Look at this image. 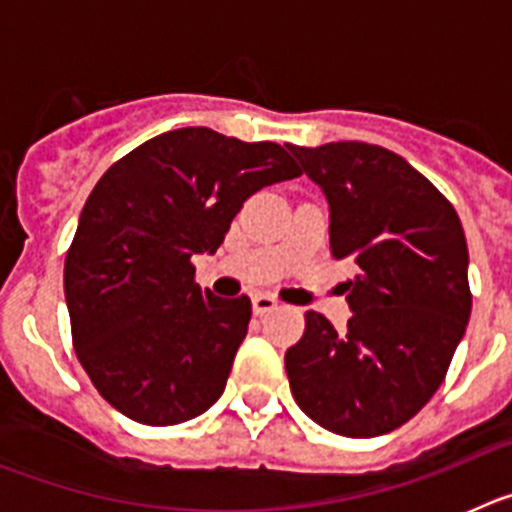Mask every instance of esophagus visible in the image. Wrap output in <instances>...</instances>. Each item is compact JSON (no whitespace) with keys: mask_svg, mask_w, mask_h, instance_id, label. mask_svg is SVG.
Here are the masks:
<instances>
[{"mask_svg":"<svg viewBox=\"0 0 512 512\" xmlns=\"http://www.w3.org/2000/svg\"><path fill=\"white\" fill-rule=\"evenodd\" d=\"M277 307H279L277 297H271V295H253V312H256V315H264V312L277 310Z\"/></svg>","mask_w":512,"mask_h":512,"instance_id":"esophagus-1","label":"esophagus"}]
</instances>
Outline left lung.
Returning <instances> with one entry per match:
<instances>
[{
    "instance_id": "left-lung-1",
    "label": "left lung",
    "mask_w": 512,
    "mask_h": 512,
    "mask_svg": "<svg viewBox=\"0 0 512 512\" xmlns=\"http://www.w3.org/2000/svg\"><path fill=\"white\" fill-rule=\"evenodd\" d=\"M330 207V253L359 264L346 333L305 312L284 354L307 418L348 438L390 433L449 372L472 312L469 251L451 202L397 153L359 140L289 146Z\"/></svg>"
}]
</instances>
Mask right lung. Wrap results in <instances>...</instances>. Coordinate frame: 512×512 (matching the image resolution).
<instances>
[{
  "instance_id": "add662e5",
  "label": "right lung",
  "mask_w": 512,
  "mask_h": 512,
  "mask_svg": "<svg viewBox=\"0 0 512 512\" xmlns=\"http://www.w3.org/2000/svg\"><path fill=\"white\" fill-rule=\"evenodd\" d=\"M282 146L210 128L146 140L104 171L66 253L63 289L84 372L112 408L176 425L223 395L251 320L246 295L194 282L253 192L300 176Z\"/></svg>"
}]
</instances>
